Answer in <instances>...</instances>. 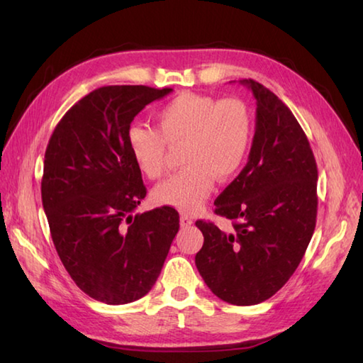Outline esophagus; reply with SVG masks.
<instances>
[{
  "label": "esophagus",
  "instance_id": "1",
  "mask_svg": "<svg viewBox=\"0 0 363 363\" xmlns=\"http://www.w3.org/2000/svg\"><path fill=\"white\" fill-rule=\"evenodd\" d=\"M179 221H181V226L182 228H189V226L194 225V220H191L190 217H187V215H181Z\"/></svg>",
  "mask_w": 363,
  "mask_h": 363
}]
</instances>
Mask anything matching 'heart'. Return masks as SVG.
<instances>
[{
	"mask_svg": "<svg viewBox=\"0 0 363 363\" xmlns=\"http://www.w3.org/2000/svg\"><path fill=\"white\" fill-rule=\"evenodd\" d=\"M252 140L250 107L238 98L177 95L156 113V130L140 125L128 130V146L138 169L157 179L167 168V146L181 148L179 173L152 190V201L194 213L212 194L215 181L233 177Z\"/></svg>",
	"mask_w": 363,
	"mask_h": 363,
	"instance_id": "b5f03b06",
	"label": "heart"
}]
</instances>
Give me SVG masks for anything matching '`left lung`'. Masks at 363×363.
I'll return each mask as SVG.
<instances>
[{
  "label": "left lung",
  "instance_id": "8db88e82",
  "mask_svg": "<svg viewBox=\"0 0 363 363\" xmlns=\"http://www.w3.org/2000/svg\"><path fill=\"white\" fill-rule=\"evenodd\" d=\"M256 98V133L248 162L215 199L233 221L225 233L198 220L204 235L195 264L213 295L234 306L272 298L295 273L317 223L318 169L291 111L272 90L240 79Z\"/></svg>",
  "mask_w": 363,
  "mask_h": 363
}]
</instances>
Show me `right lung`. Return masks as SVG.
I'll return each mask as SVG.
<instances>
[{"instance_id": "right-lung-1", "label": "right lung", "mask_w": 363, "mask_h": 363, "mask_svg": "<svg viewBox=\"0 0 363 363\" xmlns=\"http://www.w3.org/2000/svg\"><path fill=\"white\" fill-rule=\"evenodd\" d=\"M172 90L99 87L64 115L46 146L42 203L52 243L76 285L106 304L145 296L179 230L173 207L133 215L146 187L128 146L135 115Z\"/></svg>"}]
</instances>
